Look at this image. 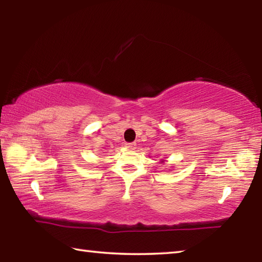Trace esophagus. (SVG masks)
Wrapping results in <instances>:
<instances>
[{
	"label": "esophagus",
	"instance_id": "obj_1",
	"mask_svg": "<svg viewBox=\"0 0 262 262\" xmlns=\"http://www.w3.org/2000/svg\"><path fill=\"white\" fill-rule=\"evenodd\" d=\"M135 147H136L135 143H126L125 144V148H127V149H134Z\"/></svg>",
	"mask_w": 262,
	"mask_h": 262
}]
</instances>
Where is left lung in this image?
<instances>
[{
    "mask_svg": "<svg viewBox=\"0 0 262 262\" xmlns=\"http://www.w3.org/2000/svg\"><path fill=\"white\" fill-rule=\"evenodd\" d=\"M161 162H162V163H164V162H165V161H161Z\"/></svg>",
    "mask_w": 262,
    "mask_h": 262,
    "instance_id": "1",
    "label": "left lung"
}]
</instances>
